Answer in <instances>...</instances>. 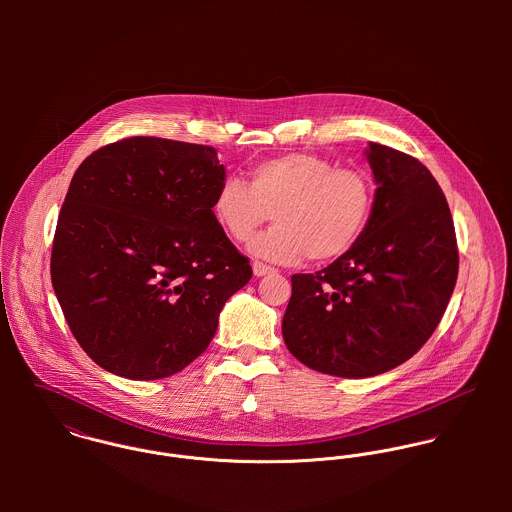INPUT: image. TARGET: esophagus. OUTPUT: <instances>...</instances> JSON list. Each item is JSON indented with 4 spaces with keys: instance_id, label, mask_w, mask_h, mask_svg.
Returning a JSON list of instances; mask_svg holds the SVG:
<instances>
[{
    "instance_id": "esophagus-1",
    "label": "esophagus",
    "mask_w": 512,
    "mask_h": 512,
    "mask_svg": "<svg viewBox=\"0 0 512 512\" xmlns=\"http://www.w3.org/2000/svg\"><path fill=\"white\" fill-rule=\"evenodd\" d=\"M252 272H254L256 278H262V276H266V274H274V268H272V266H266V264H262V262H254V264H252Z\"/></svg>"
}]
</instances>
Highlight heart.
I'll return each instance as SVG.
<instances>
[{"instance_id": "b5f03b06", "label": "heart", "mask_w": 512, "mask_h": 512, "mask_svg": "<svg viewBox=\"0 0 512 512\" xmlns=\"http://www.w3.org/2000/svg\"><path fill=\"white\" fill-rule=\"evenodd\" d=\"M372 205L374 189L365 171L295 151L256 163L248 183L224 179L213 197V217L236 242H248L270 219L278 222L250 242L256 258L329 262L355 246Z\"/></svg>"}]
</instances>
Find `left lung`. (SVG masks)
<instances>
[{"mask_svg": "<svg viewBox=\"0 0 512 512\" xmlns=\"http://www.w3.org/2000/svg\"><path fill=\"white\" fill-rule=\"evenodd\" d=\"M376 191L355 246L315 274H293L282 335L313 370L366 378L414 357L455 288L459 256L447 201L418 159L368 144Z\"/></svg>", "mask_w": 512, "mask_h": 512, "instance_id": "1", "label": "left lung"}]
</instances>
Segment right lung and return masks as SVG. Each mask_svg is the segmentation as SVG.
<instances>
[{
    "instance_id": "right-lung-1",
    "label": "right lung",
    "mask_w": 512,
    "mask_h": 512,
    "mask_svg": "<svg viewBox=\"0 0 512 512\" xmlns=\"http://www.w3.org/2000/svg\"><path fill=\"white\" fill-rule=\"evenodd\" d=\"M224 179L215 147L146 136L80 163L57 222L51 280L96 365L157 380L209 347L224 303L252 278L213 217Z\"/></svg>"
}]
</instances>
